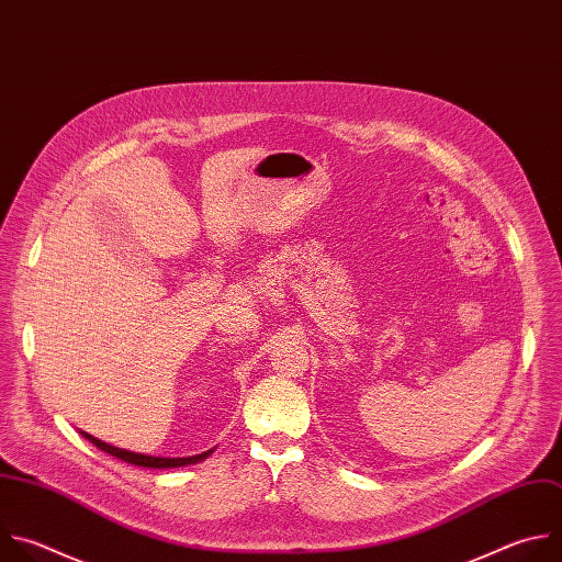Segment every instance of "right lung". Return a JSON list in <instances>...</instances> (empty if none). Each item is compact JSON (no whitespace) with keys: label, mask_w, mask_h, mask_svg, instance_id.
Wrapping results in <instances>:
<instances>
[{"label":"right lung","mask_w":562,"mask_h":562,"mask_svg":"<svg viewBox=\"0 0 562 562\" xmlns=\"http://www.w3.org/2000/svg\"><path fill=\"white\" fill-rule=\"evenodd\" d=\"M79 434H81L86 440H90L94 447H99L101 452H105V454H110V457H115V459H120V461H126V463H131V465H137V468H148V470H170V468L194 465V463L205 461V459L216 450V447H212V450H207V452H201V454H194V457H177V459H170V457H148V454L122 450V447L103 442V440H99L97 436H92V434H88V431H81V429H79Z\"/></svg>","instance_id":"right-lung-1"}]
</instances>
